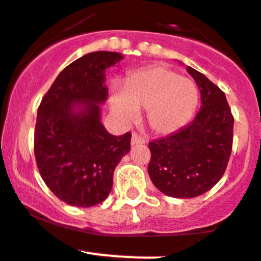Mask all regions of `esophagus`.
Listing matches in <instances>:
<instances>
[{"instance_id": "obj_1", "label": "esophagus", "mask_w": 261, "mask_h": 261, "mask_svg": "<svg viewBox=\"0 0 261 261\" xmlns=\"http://www.w3.org/2000/svg\"><path fill=\"white\" fill-rule=\"evenodd\" d=\"M146 143V139H144L142 135H139L138 133H133V137H131V144L135 146V144H144Z\"/></svg>"}]
</instances>
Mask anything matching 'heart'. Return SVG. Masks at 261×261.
Here are the masks:
<instances>
[{
	"mask_svg": "<svg viewBox=\"0 0 261 261\" xmlns=\"http://www.w3.org/2000/svg\"><path fill=\"white\" fill-rule=\"evenodd\" d=\"M198 103L193 81L182 79L164 65L134 72L122 89H115L110 105L123 121H134L138 110H147V123L156 134L167 135L190 121Z\"/></svg>",
	"mask_w": 261,
	"mask_h": 261,
	"instance_id": "b5f03b06",
	"label": "heart"
}]
</instances>
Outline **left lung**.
I'll return each instance as SVG.
<instances>
[{
    "instance_id": "obj_1",
    "label": "left lung",
    "mask_w": 261,
    "mask_h": 261,
    "mask_svg": "<svg viewBox=\"0 0 261 261\" xmlns=\"http://www.w3.org/2000/svg\"><path fill=\"white\" fill-rule=\"evenodd\" d=\"M187 71L198 87L202 106L189 124L148 143L149 177L160 192L176 198L201 196L221 180L234 138L225 93L201 72L190 67Z\"/></svg>"
}]
</instances>
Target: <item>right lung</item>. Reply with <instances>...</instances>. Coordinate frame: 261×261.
<instances>
[{
  "mask_svg": "<svg viewBox=\"0 0 261 261\" xmlns=\"http://www.w3.org/2000/svg\"><path fill=\"white\" fill-rule=\"evenodd\" d=\"M121 59L108 51L77 59L59 73L38 108L36 165L49 190L68 205L102 202L112 190L115 167L130 151L131 133L115 137L99 121L98 103L108 98L105 69Z\"/></svg>",
  "mask_w": 261,
  "mask_h": 261,
  "instance_id": "add662e5",
  "label": "right lung"
}]
</instances>
